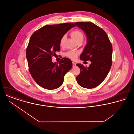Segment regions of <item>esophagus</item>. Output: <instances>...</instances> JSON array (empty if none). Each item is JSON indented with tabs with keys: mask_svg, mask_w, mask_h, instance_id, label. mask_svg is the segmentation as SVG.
I'll return each instance as SVG.
<instances>
[{
	"mask_svg": "<svg viewBox=\"0 0 134 134\" xmlns=\"http://www.w3.org/2000/svg\"><path fill=\"white\" fill-rule=\"evenodd\" d=\"M72 63H73V67H74V66H75L76 65V63H75V62H72Z\"/></svg>",
	"mask_w": 134,
	"mask_h": 134,
	"instance_id": "esophagus-1",
	"label": "esophagus"
}]
</instances>
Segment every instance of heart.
Instances as JSON below:
<instances>
[{
	"instance_id": "obj_1",
	"label": "heart",
	"mask_w": 134,
	"mask_h": 134,
	"mask_svg": "<svg viewBox=\"0 0 134 134\" xmlns=\"http://www.w3.org/2000/svg\"><path fill=\"white\" fill-rule=\"evenodd\" d=\"M71 36L72 38H73L77 43H78L79 42H82L83 39V35L82 33L80 31L78 30H75L72 31L71 32ZM64 38H65V37L63 36L62 37V38H61L60 41V45H62ZM78 54V53L77 52L69 51L66 53V56L68 57H69L72 60H74L76 58Z\"/></svg>"
}]
</instances>
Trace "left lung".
<instances>
[{"label": "left lung", "instance_id": "obj_1", "mask_svg": "<svg viewBox=\"0 0 134 134\" xmlns=\"http://www.w3.org/2000/svg\"><path fill=\"white\" fill-rule=\"evenodd\" d=\"M75 24L85 32L87 38V44L80 59L91 62L88 68L77 64L80 69L76 77L77 82L83 88H94L104 81L110 70L112 45L105 31L93 23L76 22Z\"/></svg>", "mask_w": 134, "mask_h": 134}]
</instances>
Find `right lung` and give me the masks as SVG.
Masks as SVG:
<instances>
[{
    "label": "right lung",
    "mask_w": 134,
    "mask_h": 134,
    "mask_svg": "<svg viewBox=\"0 0 134 134\" xmlns=\"http://www.w3.org/2000/svg\"><path fill=\"white\" fill-rule=\"evenodd\" d=\"M73 23H64L44 26L31 36L26 49L29 71L37 83L47 90H54L63 83L64 76L72 68L67 58L61 59L59 64L53 63L52 57L60 51L61 38Z\"/></svg>",
    "instance_id": "1"
}]
</instances>
